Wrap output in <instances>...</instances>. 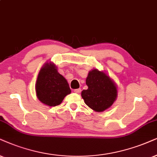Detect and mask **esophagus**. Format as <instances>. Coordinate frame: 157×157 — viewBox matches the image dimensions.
Instances as JSON below:
<instances>
[{"mask_svg": "<svg viewBox=\"0 0 157 157\" xmlns=\"http://www.w3.org/2000/svg\"><path fill=\"white\" fill-rule=\"evenodd\" d=\"M74 92L76 93H80V92H81V89H80V88L75 89V90H74Z\"/></svg>", "mask_w": 157, "mask_h": 157, "instance_id": "1", "label": "esophagus"}]
</instances>
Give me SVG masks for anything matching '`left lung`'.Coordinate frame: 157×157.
I'll return each mask as SVG.
<instances>
[{
  "mask_svg": "<svg viewBox=\"0 0 157 157\" xmlns=\"http://www.w3.org/2000/svg\"><path fill=\"white\" fill-rule=\"evenodd\" d=\"M88 88L83 90L82 98L87 106L98 112L112 106L117 97V89L112 79L104 72L94 69L89 72L86 78Z\"/></svg>",
  "mask_w": 157,
  "mask_h": 157,
  "instance_id": "obj_1",
  "label": "left lung"
}]
</instances>
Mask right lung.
<instances>
[{
    "instance_id": "add662e5",
    "label": "right lung",
    "mask_w": 157,
    "mask_h": 157,
    "mask_svg": "<svg viewBox=\"0 0 157 157\" xmlns=\"http://www.w3.org/2000/svg\"><path fill=\"white\" fill-rule=\"evenodd\" d=\"M37 98L48 106L59 105L71 90L66 79L59 74L52 62H47L40 70L35 83Z\"/></svg>"
}]
</instances>
